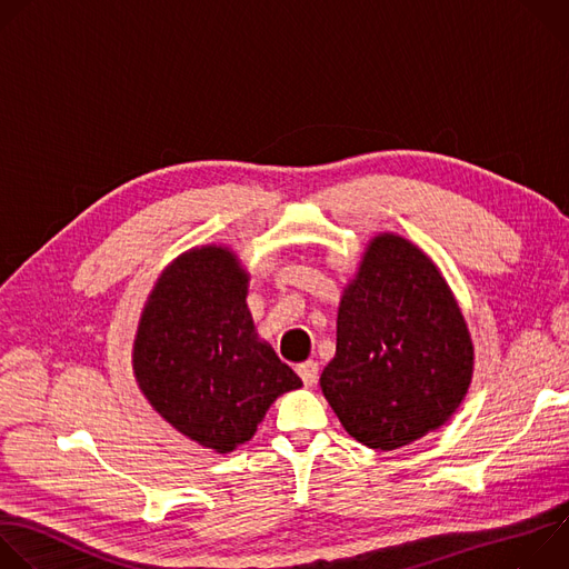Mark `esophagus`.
Returning a JSON list of instances; mask_svg holds the SVG:
<instances>
[{"mask_svg": "<svg viewBox=\"0 0 569 569\" xmlns=\"http://www.w3.org/2000/svg\"><path fill=\"white\" fill-rule=\"evenodd\" d=\"M297 373H299V378H301V382H303L306 387H312V385L317 382L319 367H317V362L308 360V362H303V365H299V367H297Z\"/></svg>", "mask_w": 569, "mask_h": 569, "instance_id": "34e87169", "label": "esophagus"}]
</instances>
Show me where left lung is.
<instances>
[{"label":"left lung","instance_id":"obj_1","mask_svg":"<svg viewBox=\"0 0 569 569\" xmlns=\"http://www.w3.org/2000/svg\"><path fill=\"white\" fill-rule=\"evenodd\" d=\"M470 376L466 321L432 261L405 238H373L319 378L345 430L373 450L408 446L452 417Z\"/></svg>","mask_w":569,"mask_h":569}]
</instances>
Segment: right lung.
Wrapping results in <instances>:
<instances>
[{
  "mask_svg": "<svg viewBox=\"0 0 569 569\" xmlns=\"http://www.w3.org/2000/svg\"><path fill=\"white\" fill-rule=\"evenodd\" d=\"M246 295L231 252L191 250L159 277L134 340V376L152 408L216 452L250 441L277 396L301 387L259 342Z\"/></svg>",
  "mask_w": 569,
  "mask_h": 569,
  "instance_id": "obj_1",
  "label": "right lung"
}]
</instances>
